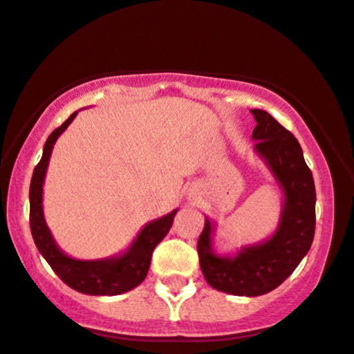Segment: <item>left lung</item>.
Here are the masks:
<instances>
[{"instance_id": "8db88e82", "label": "left lung", "mask_w": 354, "mask_h": 354, "mask_svg": "<svg viewBox=\"0 0 354 354\" xmlns=\"http://www.w3.org/2000/svg\"><path fill=\"white\" fill-rule=\"evenodd\" d=\"M254 150L284 192V209L276 234L265 243L243 248L234 258L217 257L210 248L212 223L198 240L199 265L209 286L234 296H263L292 274L310 250L315 234V185L297 138L266 111L253 109Z\"/></svg>"}]
</instances>
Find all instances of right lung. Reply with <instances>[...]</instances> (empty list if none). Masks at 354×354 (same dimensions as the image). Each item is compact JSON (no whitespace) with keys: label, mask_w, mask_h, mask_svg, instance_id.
<instances>
[{"label":"right lung","mask_w":354,"mask_h":354,"mask_svg":"<svg viewBox=\"0 0 354 354\" xmlns=\"http://www.w3.org/2000/svg\"><path fill=\"white\" fill-rule=\"evenodd\" d=\"M75 115L77 113L71 114L60 127H57L48 136L46 145H44L42 158L34 168L29 189L30 234H32L34 243L40 254L47 259L55 274L66 286L82 294H89V296H118V294L133 289L145 279L150 268L151 253L171 229L176 210L145 225L131 245V248L118 258L101 259V261H82V259H73L60 252V248L52 239L46 221H44L42 185L53 144L58 136L68 127Z\"/></svg>","instance_id":"add662e5"}]
</instances>
